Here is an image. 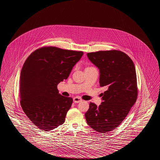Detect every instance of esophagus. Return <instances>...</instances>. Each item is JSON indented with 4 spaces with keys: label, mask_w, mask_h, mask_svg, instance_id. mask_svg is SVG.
<instances>
[{
    "label": "esophagus",
    "mask_w": 160,
    "mask_h": 160,
    "mask_svg": "<svg viewBox=\"0 0 160 160\" xmlns=\"http://www.w3.org/2000/svg\"><path fill=\"white\" fill-rule=\"evenodd\" d=\"M73 101H74V103H78V102H82V99H81L80 98H79V97H74V98Z\"/></svg>",
    "instance_id": "esophagus-1"
}]
</instances>
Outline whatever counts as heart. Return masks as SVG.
<instances>
[{
    "label": "heart",
    "mask_w": 160,
    "mask_h": 160,
    "mask_svg": "<svg viewBox=\"0 0 160 160\" xmlns=\"http://www.w3.org/2000/svg\"><path fill=\"white\" fill-rule=\"evenodd\" d=\"M91 67H88V68H91Z\"/></svg>",
    "instance_id": "heart-1"
}]
</instances>
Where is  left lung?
<instances>
[{"instance_id": "obj_1", "label": "left lung", "mask_w": 160, "mask_h": 160, "mask_svg": "<svg viewBox=\"0 0 160 160\" xmlns=\"http://www.w3.org/2000/svg\"><path fill=\"white\" fill-rule=\"evenodd\" d=\"M89 59L99 69V86H105L102 102L97 106L90 102L85 113L92 129L106 133L118 127L136 102L137 76L134 64L125 53L112 50L87 53Z\"/></svg>"}]
</instances>
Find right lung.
<instances>
[{"instance_id": "1", "label": "right lung", "mask_w": 160, "mask_h": 160, "mask_svg": "<svg viewBox=\"0 0 160 160\" xmlns=\"http://www.w3.org/2000/svg\"><path fill=\"white\" fill-rule=\"evenodd\" d=\"M83 52L42 47L29 56L20 74V97L23 112L38 128L46 131L65 122L71 97L59 93L58 84L67 79Z\"/></svg>"}]
</instances>
